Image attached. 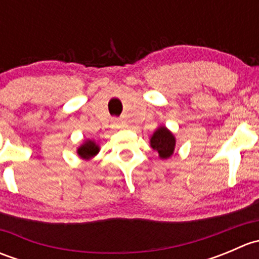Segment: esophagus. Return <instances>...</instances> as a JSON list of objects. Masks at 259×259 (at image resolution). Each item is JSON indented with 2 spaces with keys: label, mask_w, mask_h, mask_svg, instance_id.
<instances>
[{
  "label": "esophagus",
  "mask_w": 259,
  "mask_h": 259,
  "mask_svg": "<svg viewBox=\"0 0 259 259\" xmlns=\"http://www.w3.org/2000/svg\"><path fill=\"white\" fill-rule=\"evenodd\" d=\"M113 125L115 127H121V121H120V120H117V119H115V120H113Z\"/></svg>",
  "instance_id": "1"
}]
</instances>
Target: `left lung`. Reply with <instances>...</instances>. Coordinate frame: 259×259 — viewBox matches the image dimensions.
I'll return each mask as SVG.
<instances>
[{
	"label": "left lung",
	"mask_w": 259,
	"mask_h": 259,
	"mask_svg": "<svg viewBox=\"0 0 259 259\" xmlns=\"http://www.w3.org/2000/svg\"><path fill=\"white\" fill-rule=\"evenodd\" d=\"M150 146L158 151L161 159H168L173 155L176 148V137L165 126H159L150 138Z\"/></svg>",
	"instance_id": "8db88e82"
}]
</instances>
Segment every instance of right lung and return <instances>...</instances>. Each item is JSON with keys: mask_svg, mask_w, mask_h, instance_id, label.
Here are the masks:
<instances>
[{"mask_svg": "<svg viewBox=\"0 0 259 259\" xmlns=\"http://www.w3.org/2000/svg\"><path fill=\"white\" fill-rule=\"evenodd\" d=\"M99 150H100V148L94 140H86V142H83L82 145L77 148V154H79L81 159L89 160V159L94 158L99 153Z\"/></svg>", "mask_w": 259, "mask_h": 259, "instance_id": "add662e5", "label": "right lung"}]
</instances>
